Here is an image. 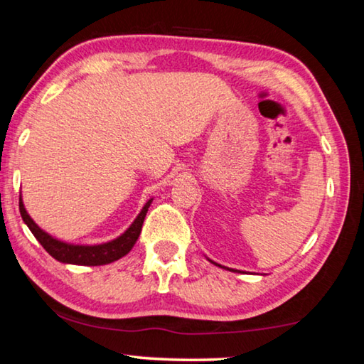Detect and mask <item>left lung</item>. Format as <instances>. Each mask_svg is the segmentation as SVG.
<instances>
[{"mask_svg":"<svg viewBox=\"0 0 364 364\" xmlns=\"http://www.w3.org/2000/svg\"><path fill=\"white\" fill-rule=\"evenodd\" d=\"M210 262H213V261H210ZM213 264H215V265H220V264H217V262H213ZM220 267H222V265H220ZM225 269V267H223Z\"/></svg>","mask_w":364,"mask_h":364,"instance_id":"obj_1","label":"left lung"}]
</instances>
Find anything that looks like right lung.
<instances>
[{
    "label": "right lung",
    "instance_id": "right-lung-1",
    "mask_svg": "<svg viewBox=\"0 0 364 364\" xmlns=\"http://www.w3.org/2000/svg\"><path fill=\"white\" fill-rule=\"evenodd\" d=\"M152 204V199H149L146 205L142 207L139 215L136 217V220L131 223V227L126 230V232L118 236L117 240L108 241V243L103 245H94V246H84V245H69L65 241H60L53 238V236L43 232L38 225L32 220L31 215H28L24 203L19 198V210L22 220L31 230L32 235L38 240V243L43 246V250L48 252L51 257H55L56 261L65 262V264H76V265H105L109 262L118 261L119 257L128 255L132 250V246L136 245L137 238H139L144 218H146V213L149 207Z\"/></svg>",
    "mask_w": 364,
    "mask_h": 364
}]
</instances>
